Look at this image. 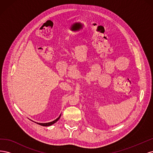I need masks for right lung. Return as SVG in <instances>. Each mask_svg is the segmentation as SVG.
Wrapping results in <instances>:
<instances>
[{
	"label": "right lung",
	"mask_w": 153,
	"mask_h": 153,
	"mask_svg": "<svg viewBox=\"0 0 153 153\" xmlns=\"http://www.w3.org/2000/svg\"><path fill=\"white\" fill-rule=\"evenodd\" d=\"M60 117H61V115H60V116H59L57 119L54 120L53 121L50 122V123H37V124H38L41 125V126H51V125L55 123H56V122L58 121V120L59 119Z\"/></svg>",
	"instance_id": "obj_1"
}]
</instances>
